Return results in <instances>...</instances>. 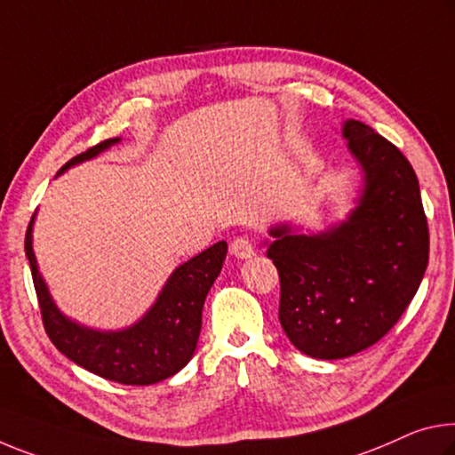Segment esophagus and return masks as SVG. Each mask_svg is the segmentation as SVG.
<instances>
[{"instance_id": "34e87169", "label": "esophagus", "mask_w": 455, "mask_h": 455, "mask_svg": "<svg viewBox=\"0 0 455 455\" xmlns=\"http://www.w3.org/2000/svg\"><path fill=\"white\" fill-rule=\"evenodd\" d=\"M230 253L239 259H249L255 255V249H253V243H251L247 236H236V239L230 243Z\"/></svg>"}]
</instances>
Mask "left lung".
<instances>
[{
    "label": "left lung",
    "mask_w": 455,
    "mask_h": 455,
    "mask_svg": "<svg viewBox=\"0 0 455 455\" xmlns=\"http://www.w3.org/2000/svg\"><path fill=\"white\" fill-rule=\"evenodd\" d=\"M342 135L364 174L358 206L320 235L273 227L267 249L279 273L281 326L295 348L322 360L377 344L411 304L429 261L413 165L360 121H346Z\"/></svg>",
    "instance_id": "1"
}]
</instances>
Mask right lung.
<instances>
[{
  "instance_id": "right-lung-1",
  "label": "right lung",
  "mask_w": 455,
  "mask_h": 455,
  "mask_svg": "<svg viewBox=\"0 0 455 455\" xmlns=\"http://www.w3.org/2000/svg\"><path fill=\"white\" fill-rule=\"evenodd\" d=\"M117 141L119 137H113L89 148L64 164L59 174L70 165L91 160ZM32 222L34 216L26 230V257L30 261L44 330L64 356L83 369L121 385L160 383L188 364L198 344L204 299L225 263V241L180 265L164 285L160 298L140 322L119 331H99L78 326L54 306L36 265Z\"/></svg>"
}]
</instances>
